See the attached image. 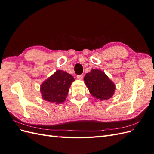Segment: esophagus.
I'll list each match as a JSON object with an SVG mask.
<instances>
[{"instance_id": "1", "label": "esophagus", "mask_w": 154, "mask_h": 154, "mask_svg": "<svg viewBox=\"0 0 154 154\" xmlns=\"http://www.w3.org/2000/svg\"><path fill=\"white\" fill-rule=\"evenodd\" d=\"M77 78L78 80H82L83 78V74H80V75H77Z\"/></svg>"}]
</instances>
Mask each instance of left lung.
<instances>
[{"label":"left lung","instance_id":"obj_1","mask_svg":"<svg viewBox=\"0 0 154 154\" xmlns=\"http://www.w3.org/2000/svg\"><path fill=\"white\" fill-rule=\"evenodd\" d=\"M84 80L92 96L97 100H108L114 94L115 85L103 71L92 69L85 74Z\"/></svg>","mask_w":154,"mask_h":154}]
</instances>
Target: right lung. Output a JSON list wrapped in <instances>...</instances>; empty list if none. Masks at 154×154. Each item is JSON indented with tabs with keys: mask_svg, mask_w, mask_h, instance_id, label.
<instances>
[{
	"mask_svg": "<svg viewBox=\"0 0 154 154\" xmlns=\"http://www.w3.org/2000/svg\"><path fill=\"white\" fill-rule=\"evenodd\" d=\"M74 78L63 71H57L41 85L40 91L43 99L57 104L66 100Z\"/></svg>",
	"mask_w": 154,
	"mask_h": 154,
	"instance_id": "obj_1",
	"label": "right lung"
}]
</instances>
